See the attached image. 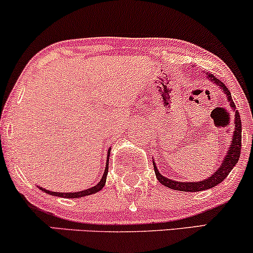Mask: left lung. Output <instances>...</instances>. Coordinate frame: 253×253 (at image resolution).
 <instances>
[{
  "label": "left lung",
  "mask_w": 253,
  "mask_h": 253,
  "mask_svg": "<svg viewBox=\"0 0 253 253\" xmlns=\"http://www.w3.org/2000/svg\"><path fill=\"white\" fill-rule=\"evenodd\" d=\"M207 75H208L207 78H210V80L213 81V82L215 83L216 85H219L222 91L227 95L228 102L231 104L232 109H233L234 112V127H236V128H234L233 136H232L231 146H229L227 155H226L225 158H223L222 164L220 165L219 169L214 171V173L211 177H208V178L203 179V181H200V182H178V181H175V179L167 178V177H164L161 172H159L158 169H157L155 162H153V169H155L157 179H158L164 187L170 188V189L179 190V191H189V193L211 189V188L220 184V183H221L223 179L229 175L231 170L233 169V167L238 163V161H239L240 158V150H242V120H240L239 112L236 110V104H234L233 100H232L231 92H229L227 86H226L221 81H219L216 77H214L213 75H211L210 72H207Z\"/></svg>",
  "instance_id": "8db88e82"
}]
</instances>
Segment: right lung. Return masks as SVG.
<instances>
[{"label":"right lung","mask_w":253,"mask_h":253,"mask_svg":"<svg viewBox=\"0 0 253 253\" xmlns=\"http://www.w3.org/2000/svg\"><path fill=\"white\" fill-rule=\"evenodd\" d=\"M109 153H110V149L108 150V156H107V162H106V170H104L103 172V176L102 178H101V181L97 183L96 185H94V187L89 188V189H85V190H82V191H76V193H56V191H50V190H46L45 188H40V190L45 191V193L50 194V195H56V196H59V197H66V199H78V197H83V196H86V195H91V194H95L97 193V191H100L102 188L104 187V184H106V178H107V175H108V163H109Z\"/></svg>","instance_id":"right-lung-1"}]
</instances>
